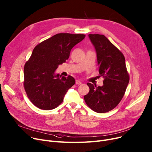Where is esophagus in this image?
<instances>
[{"mask_svg": "<svg viewBox=\"0 0 152 152\" xmlns=\"http://www.w3.org/2000/svg\"><path fill=\"white\" fill-rule=\"evenodd\" d=\"M76 84H78V85H80V84H82V82H81L80 80H76Z\"/></svg>", "mask_w": 152, "mask_h": 152, "instance_id": "34e87169", "label": "esophagus"}]
</instances>
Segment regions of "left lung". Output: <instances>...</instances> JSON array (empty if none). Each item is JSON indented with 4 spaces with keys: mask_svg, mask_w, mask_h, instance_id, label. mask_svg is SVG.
<instances>
[{
    "mask_svg": "<svg viewBox=\"0 0 152 152\" xmlns=\"http://www.w3.org/2000/svg\"><path fill=\"white\" fill-rule=\"evenodd\" d=\"M96 50L102 86L88 83V94L84 96L88 106L97 113L114 109L122 100L129 82L125 60L122 52L103 35L89 34Z\"/></svg>",
    "mask_w": 152,
    "mask_h": 152,
    "instance_id": "left-lung-1",
    "label": "left lung"
}]
</instances>
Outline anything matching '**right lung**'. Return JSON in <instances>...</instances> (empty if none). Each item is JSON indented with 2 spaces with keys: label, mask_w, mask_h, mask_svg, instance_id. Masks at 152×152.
<instances>
[{
  "label": "right lung",
  "mask_w": 152,
  "mask_h": 152,
  "mask_svg": "<svg viewBox=\"0 0 152 152\" xmlns=\"http://www.w3.org/2000/svg\"><path fill=\"white\" fill-rule=\"evenodd\" d=\"M85 37L83 34H56L39 43L33 50L24 66V88L36 107L51 110L63 101L75 80L71 76H60L56 69L66 62L71 49Z\"/></svg>",
  "instance_id": "add662e5"
}]
</instances>
